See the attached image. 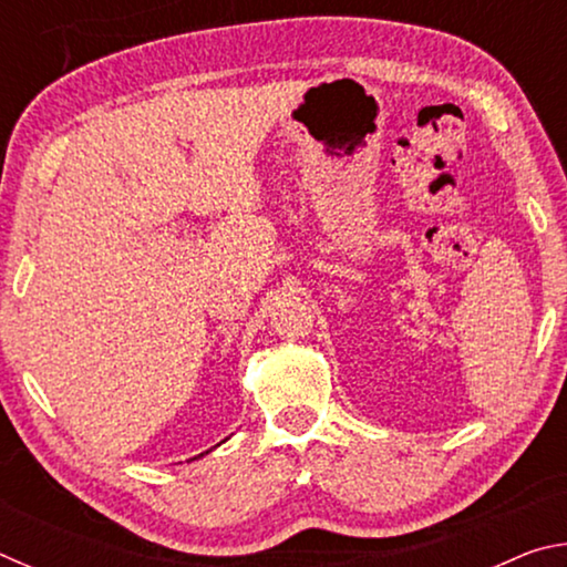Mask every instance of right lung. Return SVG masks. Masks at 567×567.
I'll return each mask as SVG.
<instances>
[{
	"mask_svg": "<svg viewBox=\"0 0 567 567\" xmlns=\"http://www.w3.org/2000/svg\"><path fill=\"white\" fill-rule=\"evenodd\" d=\"M207 453H209V450H207ZM203 455H205V453H199V455H197V457H203ZM197 457H192V460H197Z\"/></svg>",
	"mask_w": 567,
	"mask_h": 567,
	"instance_id": "obj_1",
	"label": "right lung"
}]
</instances>
